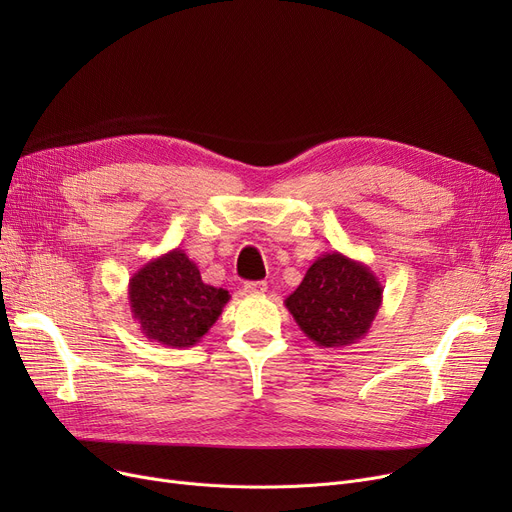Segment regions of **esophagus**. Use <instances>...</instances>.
Instances as JSON below:
<instances>
[{"mask_svg":"<svg viewBox=\"0 0 512 512\" xmlns=\"http://www.w3.org/2000/svg\"><path fill=\"white\" fill-rule=\"evenodd\" d=\"M265 290H267L265 282H247L245 284V292H249V294H263Z\"/></svg>","mask_w":512,"mask_h":512,"instance_id":"obj_1","label":"esophagus"}]
</instances>
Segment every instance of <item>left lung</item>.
I'll use <instances>...</instances> for the list:
<instances>
[{"instance_id": "8db88e82", "label": "left lung", "mask_w": 512, "mask_h": 512, "mask_svg": "<svg viewBox=\"0 0 512 512\" xmlns=\"http://www.w3.org/2000/svg\"><path fill=\"white\" fill-rule=\"evenodd\" d=\"M382 294L384 286L367 263L332 251L309 265L284 305L317 346L344 348L367 336Z\"/></svg>"}]
</instances>
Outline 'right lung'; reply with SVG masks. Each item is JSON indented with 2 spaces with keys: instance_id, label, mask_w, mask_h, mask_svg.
<instances>
[{
  "instance_id": "right-lung-1",
  "label": "right lung",
  "mask_w": 512,
  "mask_h": 512,
  "mask_svg": "<svg viewBox=\"0 0 512 512\" xmlns=\"http://www.w3.org/2000/svg\"><path fill=\"white\" fill-rule=\"evenodd\" d=\"M228 301V290L205 284L197 263L182 249L147 261L128 280L132 319L151 342L170 348L197 344Z\"/></svg>"
}]
</instances>
